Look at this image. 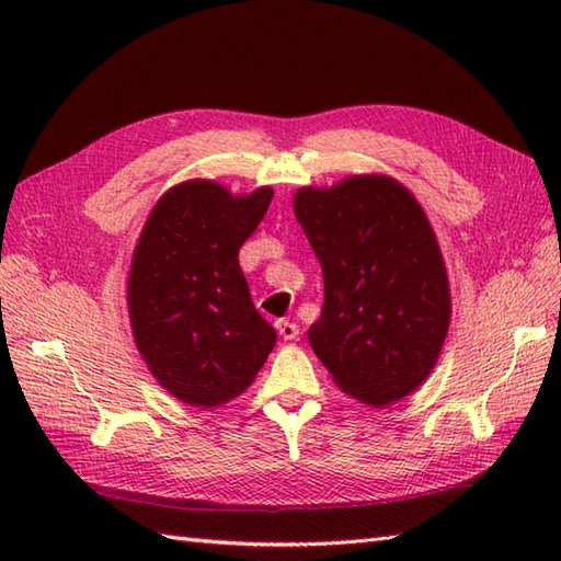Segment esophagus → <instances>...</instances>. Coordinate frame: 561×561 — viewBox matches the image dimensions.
Instances as JSON below:
<instances>
[{"label":"esophagus","mask_w":561,"mask_h":561,"mask_svg":"<svg viewBox=\"0 0 561 561\" xmlns=\"http://www.w3.org/2000/svg\"><path fill=\"white\" fill-rule=\"evenodd\" d=\"M277 332L282 340H296L299 337V325L289 323V320H277Z\"/></svg>","instance_id":"obj_1"}]
</instances>
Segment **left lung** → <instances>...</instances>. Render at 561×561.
<instances>
[{
    "label": "left lung",
    "mask_w": 561,
    "mask_h": 561,
    "mask_svg": "<svg viewBox=\"0 0 561 561\" xmlns=\"http://www.w3.org/2000/svg\"><path fill=\"white\" fill-rule=\"evenodd\" d=\"M294 214L323 267L325 304L308 342L337 388L371 408L408 398L434 371L450 325L436 233L396 178L299 187Z\"/></svg>",
    "instance_id": "obj_1"
}]
</instances>
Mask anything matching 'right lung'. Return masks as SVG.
<instances>
[{"label": "right lung", "instance_id": "obj_1", "mask_svg": "<svg viewBox=\"0 0 561 561\" xmlns=\"http://www.w3.org/2000/svg\"><path fill=\"white\" fill-rule=\"evenodd\" d=\"M272 195L195 178L165 190L139 233L127 277L135 344L157 383L193 408L241 396L277 342L238 265Z\"/></svg>", "mask_w": 561, "mask_h": 561}]
</instances>
